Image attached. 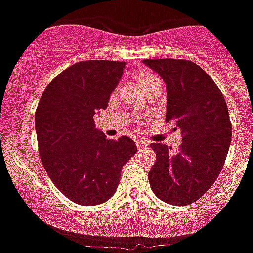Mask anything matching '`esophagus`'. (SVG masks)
I'll use <instances>...</instances> for the list:
<instances>
[{"instance_id":"1","label":"esophagus","mask_w":253,"mask_h":253,"mask_svg":"<svg viewBox=\"0 0 253 253\" xmlns=\"http://www.w3.org/2000/svg\"><path fill=\"white\" fill-rule=\"evenodd\" d=\"M136 144H138V148H140V150H142V148H144V147L148 146V142L143 140V139H138V140H136Z\"/></svg>"}]
</instances>
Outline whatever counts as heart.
<instances>
[{
  "label": "heart",
  "instance_id": "1",
  "mask_svg": "<svg viewBox=\"0 0 253 253\" xmlns=\"http://www.w3.org/2000/svg\"><path fill=\"white\" fill-rule=\"evenodd\" d=\"M155 80H159V79L155 76V75H152V73L143 72L138 76L139 84H140V86H142V87H144L146 85H148L150 83H152V81H155Z\"/></svg>",
  "mask_w": 253,
  "mask_h": 253
}]
</instances>
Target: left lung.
Returning a JSON list of instances; mask_svg holds the SVG:
<instances>
[{"mask_svg":"<svg viewBox=\"0 0 253 253\" xmlns=\"http://www.w3.org/2000/svg\"><path fill=\"white\" fill-rule=\"evenodd\" d=\"M167 85L166 122L181 130L178 152L152 143L156 162L148 173L155 196L185 206L200 200L222 172L231 143V122L224 97L212 79L189 60H143Z\"/></svg>","mask_w":253,"mask_h":253,"instance_id":"obj_1","label":"left lung"}]
</instances>
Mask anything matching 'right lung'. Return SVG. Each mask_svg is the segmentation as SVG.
Wrapping results in <instances>:
<instances>
[{
	"instance_id": "right-lung-1",
	"label": "right lung",
	"mask_w": 253,
	"mask_h": 253,
	"mask_svg": "<svg viewBox=\"0 0 253 253\" xmlns=\"http://www.w3.org/2000/svg\"><path fill=\"white\" fill-rule=\"evenodd\" d=\"M125 65L79 61L49 83L38 103L35 131L43 167L55 186L79 205L94 206L111 198L122 167L136 152L132 139H106L93 119L107 107Z\"/></svg>"
}]
</instances>
